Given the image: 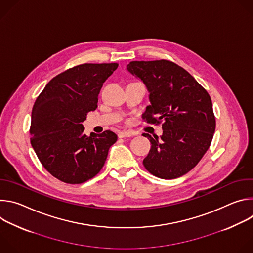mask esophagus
<instances>
[{"mask_svg":"<svg viewBox=\"0 0 253 253\" xmlns=\"http://www.w3.org/2000/svg\"><path fill=\"white\" fill-rule=\"evenodd\" d=\"M132 136H133V133L130 131H123L118 134L119 138H126V137H132Z\"/></svg>","mask_w":253,"mask_h":253,"instance_id":"34e87169","label":"esophagus"}]
</instances>
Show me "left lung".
Wrapping results in <instances>:
<instances>
[{"label":"left lung","instance_id":"left-lung-1","mask_svg":"<svg viewBox=\"0 0 253 253\" xmlns=\"http://www.w3.org/2000/svg\"><path fill=\"white\" fill-rule=\"evenodd\" d=\"M127 69L150 93L151 104L142 119L162 123L160 138L143 134L152 144L144 167L162 179L186 174L206 153L215 131L209 94L185 69L169 60L132 61Z\"/></svg>","mask_w":253,"mask_h":253}]
</instances>
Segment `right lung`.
I'll list each match as a JSON object with an SVG mask.
<instances>
[{"mask_svg": "<svg viewBox=\"0 0 253 253\" xmlns=\"http://www.w3.org/2000/svg\"><path fill=\"white\" fill-rule=\"evenodd\" d=\"M117 63L81 64L54 77L36 99L31 144L45 169L60 181L81 184L96 176L117 141L110 130L83 134L82 122L96 110L103 83Z\"/></svg>", "mask_w": 253, "mask_h": 253, "instance_id": "add662e5", "label": "right lung"}]
</instances>
